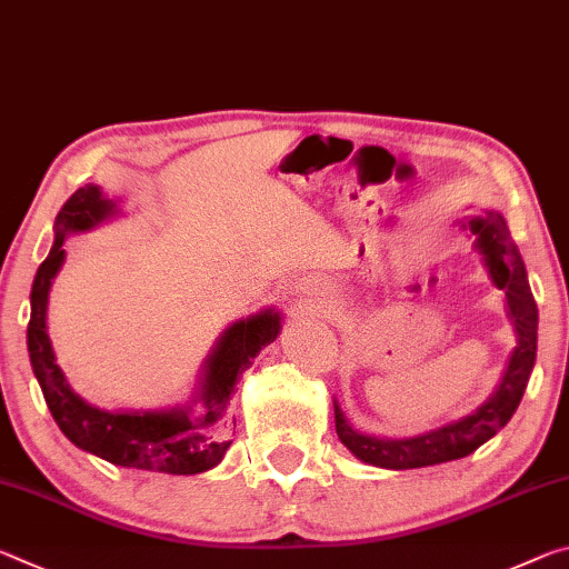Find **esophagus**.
I'll use <instances>...</instances> for the list:
<instances>
[{
	"mask_svg": "<svg viewBox=\"0 0 569 569\" xmlns=\"http://www.w3.org/2000/svg\"><path fill=\"white\" fill-rule=\"evenodd\" d=\"M290 295L300 297V300H302V297L310 295V284H307V282H292L290 284Z\"/></svg>",
	"mask_w": 569,
	"mask_h": 569,
	"instance_id": "1",
	"label": "esophagus"
}]
</instances>
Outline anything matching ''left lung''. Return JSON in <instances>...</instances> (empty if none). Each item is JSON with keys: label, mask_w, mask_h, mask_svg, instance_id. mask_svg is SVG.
Segmentation results:
<instances>
[{"label": "left lung", "mask_w": 569, "mask_h": 569, "mask_svg": "<svg viewBox=\"0 0 569 569\" xmlns=\"http://www.w3.org/2000/svg\"><path fill=\"white\" fill-rule=\"evenodd\" d=\"M469 229L477 234V249L483 254L489 274L499 290L507 295V310L517 330V350L509 360L505 380L497 393L483 403L477 413L463 418L453 426H443L416 439H376V436H362L350 428L346 416L335 406V428H338L340 441L358 456L360 461L383 469H421L433 463L463 459L487 443L499 428L509 423L515 416L521 396H525L527 380L532 376L537 358V302L529 290L527 269L521 262L519 249L509 237L507 221L495 211L487 217H477L469 221Z\"/></svg>", "instance_id": "8db88e82"}]
</instances>
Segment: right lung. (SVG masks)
Returning a JSON list of instances; mask_svg holds the SVG:
<instances>
[{
  "label": "right lung",
  "instance_id": "obj_1",
  "mask_svg": "<svg viewBox=\"0 0 569 569\" xmlns=\"http://www.w3.org/2000/svg\"><path fill=\"white\" fill-rule=\"evenodd\" d=\"M116 203L102 199L98 186L78 189L64 201L54 219V244L50 254L37 269L32 284V315L27 325V348L37 380H40L44 403H48L60 431L82 451H90L116 467H130L163 473H201L223 459L231 446L237 418L229 413V398L241 372L259 350L274 342L279 335V315L267 310L251 315L249 320L221 335L217 350L207 362V378L201 386L203 411H146V413H110L90 406L74 396L62 370L54 362V352L48 335V295L52 279L64 259V237L72 231L96 227Z\"/></svg>",
  "mask_w": 569,
  "mask_h": 569
}]
</instances>
